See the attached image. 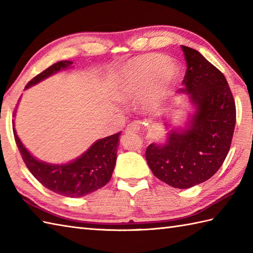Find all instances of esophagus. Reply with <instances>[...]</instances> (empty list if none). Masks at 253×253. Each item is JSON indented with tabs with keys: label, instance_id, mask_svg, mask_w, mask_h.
<instances>
[{
	"label": "esophagus",
	"instance_id": "1",
	"mask_svg": "<svg viewBox=\"0 0 253 253\" xmlns=\"http://www.w3.org/2000/svg\"><path fill=\"white\" fill-rule=\"evenodd\" d=\"M139 130H140V126H139L138 122H133V123L129 124V125H128V126L126 127L125 132H126V133H130V132H138Z\"/></svg>",
	"mask_w": 253,
	"mask_h": 253
}]
</instances>
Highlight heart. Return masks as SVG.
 <instances>
[{
	"mask_svg": "<svg viewBox=\"0 0 253 253\" xmlns=\"http://www.w3.org/2000/svg\"><path fill=\"white\" fill-rule=\"evenodd\" d=\"M180 75L178 64L159 53L138 56L127 64L115 80L116 93L122 100L141 96L144 111L154 113L163 106L169 91Z\"/></svg>",
	"mask_w": 253,
	"mask_h": 253,
	"instance_id": "1",
	"label": "heart"
}]
</instances>
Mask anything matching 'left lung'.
Returning <instances> with one entry per match:
<instances>
[{
  "label": "left lung",
  "mask_w": 253,
  "mask_h": 253,
  "mask_svg": "<svg viewBox=\"0 0 253 253\" xmlns=\"http://www.w3.org/2000/svg\"><path fill=\"white\" fill-rule=\"evenodd\" d=\"M181 50L187 69L180 91L189 94L195 112L185 128H173L165 142L150 144L146 159L160 180L187 189L211 178L226 159L236 106L224 75L197 50L185 45Z\"/></svg>",
  "instance_id": "8db88e82"
}]
</instances>
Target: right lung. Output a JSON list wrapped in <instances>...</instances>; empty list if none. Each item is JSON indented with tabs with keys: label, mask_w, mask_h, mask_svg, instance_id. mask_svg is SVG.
<instances>
[{
	"label": "right lung",
	"mask_w": 253,
	"mask_h": 253,
	"mask_svg": "<svg viewBox=\"0 0 253 253\" xmlns=\"http://www.w3.org/2000/svg\"><path fill=\"white\" fill-rule=\"evenodd\" d=\"M72 65V61H60L53 64L32 78L27 84L26 89ZM13 130L16 144L26 166L37 180L49 190L69 198H79L100 189L110 181L116 164L121 132L99 139L87 151L71 162L50 164L36 159L20 141L14 127Z\"/></svg>",
	"instance_id": "obj_1"
}]
</instances>
